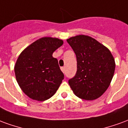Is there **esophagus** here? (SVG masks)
<instances>
[{
	"label": "esophagus",
	"instance_id": "34e87169",
	"mask_svg": "<svg viewBox=\"0 0 128 128\" xmlns=\"http://www.w3.org/2000/svg\"><path fill=\"white\" fill-rule=\"evenodd\" d=\"M60 70H61V71L63 72V73L65 72V67H62V68H60Z\"/></svg>",
	"mask_w": 128,
	"mask_h": 128
}]
</instances>
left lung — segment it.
<instances>
[{
	"mask_svg": "<svg viewBox=\"0 0 128 128\" xmlns=\"http://www.w3.org/2000/svg\"><path fill=\"white\" fill-rule=\"evenodd\" d=\"M76 56L77 72L69 80L76 96L94 100L107 90L115 70V61L110 51L93 37L79 34L67 40Z\"/></svg>",
	"mask_w": 128,
	"mask_h": 128,
	"instance_id": "left-lung-1",
	"label": "left lung"
}]
</instances>
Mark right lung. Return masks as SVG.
<instances>
[{"label":"right lung","mask_w":128,"mask_h":128,"mask_svg":"<svg viewBox=\"0 0 128 128\" xmlns=\"http://www.w3.org/2000/svg\"><path fill=\"white\" fill-rule=\"evenodd\" d=\"M63 44L58 38L42 37L20 53L15 64L16 80L30 98L45 101L56 92L64 78L53 52Z\"/></svg>","instance_id":"1"}]
</instances>
